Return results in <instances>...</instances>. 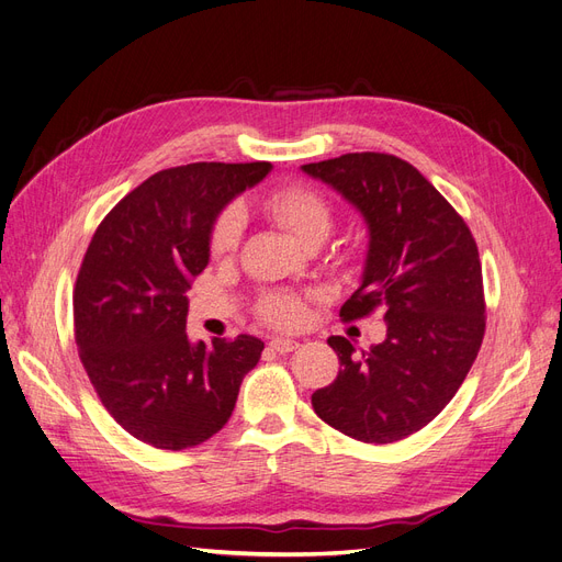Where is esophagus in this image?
Returning a JSON list of instances; mask_svg holds the SVG:
<instances>
[{
	"label": "esophagus",
	"mask_w": 562,
	"mask_h": 562,
	"mask_svg": "<svg viewBox=\"0 0 562 562\" xmlns=\"http://www.w3.org/2000/svg\"><path fill=\"white\" fill-rule=\"evenodd\" d=\"M269 347L274 349V351H279V353H291V351H295L300 345L295 342V339H288V337H271Z\"/></svg>",
	"instance_id": "obj_1"
}]
</instances>
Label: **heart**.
<instances>
[{
	"mask_svg": "<svg viewBox=\"0 0 562 562\" xmlns=\"http://www.w3.org/2000/svg\"><path fill=\"white\" fill-rule=\"evenodd\" d=\"M260 209L279 223L283 229L291 232L302 246L321 244L333 229L335 211L333 203L307 184H283L277 190L267 192L260 199ZM244 211L232 203V206L220 211L211 227V252L229 255L241 241L244 232ZM304 300L295 293L271 291L265 293L258 302V316L274 328H297L304 321Z\"/></svg>",
	"mask_w": 562,
	"mask_h": 562,
	"instance_id": "1",
	"label": "heart"
}]
</instances>
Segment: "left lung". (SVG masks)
<instances>
[{
  "mask_svg": "<svg viewBox=\"0 0 562 562\" xmlns=\"http://www.w3.org/2000/svg\"><path fill=\"white\" fill-rule=\"evenodd\" d=\"M302 171L330 184L368 225L363 279L339 316L356 321L384 307L386 321L384 342L359 356L347 337H328L342 370L314 391V413L363 443H396L443 411L479 356V246L443 194L394 155L353 151Z\"/></svg>",
  "mask_w": 562,
  "mask_h": 562,
  "instance_id": "left-lung-1",
  "label": "left lung"
}]
</instances>
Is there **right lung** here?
<instances>
[{
	"label": "right lung",
	"instance_id": "add662e5",
	"mask_svg": "<svg viewBox=\"0 0 562 562\" xmlns=\"http://www.w3.org/2000/svg\"><path fill=\"white\" fill-rule=\"evenodd\" d=\"M269 161H199L159 171L98 225L75 285L83 370L116 424L159 450L201 446L232 417L265 342L192 345L187 291L211 258V227Z\"/></svg>",
	"mask_w": 562,
	"mask_h": 562
}]
</instances>
